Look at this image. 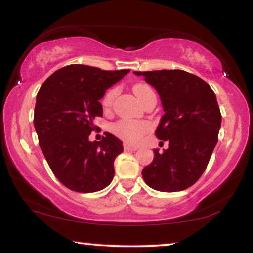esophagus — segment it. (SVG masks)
Listing matches in <instances>:
<instances>
[{"label":"esophagus","instance_id":"esophagus-1","mask_svg":"<svg viewBox=\"0 0 253 253\" xmlns=\"http://www.w3.org/2000/svg\"><path fill=\"white\" fill-rule=\"evenodd\" d=\"M123 148H124V151H137L138 150L137 146H132V145L126 144V143L123 144Z\"/></svg>","mask_w":253,"mask_h":253}]
</instances>
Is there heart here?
Instances as JSON below:
<instances>
[{"label":"heart","mask_w":253,"mask_h":253,"mask_svg":"<svg viewBox=\"0 0 253 253\" xmlns=\"http://www.w3.org/2000/svg\"><path fill=\"white\" fill-rule=\"evenodd\" d=\"M133 92L137 98L144 102L148 96L155 95L154 89L150 85L144 84V83H138L133 86ZM116 96V88H110L106 92L102 98V107L108 109ZM151 129V123L147 121L141 120H132V119H121L114 122L110 126V131L115 134L116 137L131 144H138L141 138L148 130Z\"/></svg>","instance_id":"heart-1"}]
</instances>
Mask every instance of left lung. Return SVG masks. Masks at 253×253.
Segmentation results:
<instances>
[{
	"instance_id": "obj_1",
	"label": "left lung",
	"mask_w": 253,
	"mask_h": 253,
	"mask_svg": "<svg viewBox=\"0 0 253 253\" xmlns=\"http://www.w3.org/2000/svg\"><path fill=\"white\" fill-rule=\"evenodd\" d=\"M154 86L165 114L155 136L169 143L141 171L152 189L176 192L200 178L217 143L221 113L215 93L205 81L184 70L134 71ZM164 141H161L164 144Z\"/></svg>"
}]
</instances>
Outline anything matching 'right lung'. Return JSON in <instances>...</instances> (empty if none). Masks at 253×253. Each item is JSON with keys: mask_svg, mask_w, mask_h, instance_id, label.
<instances>
[{"mask_svg": "<svg viewBox=\"0 0 253 253\" xmlns=\"http://www.w3.org/2000/svg\"><path fill=\"white\" fill-rule=\"evenodd\" d=\"M129 71L70 64L50 75L38 92L33 122L40 148L53 174L72 191L95 192L113 181L122 141L109 132L100 141L88 137L98 127L93 120L102 116L99 100Z\"/></svg>", "mask_w": 253, "mask_h": 253, "instance_id": "obj_1", "label": "right lung"}]
</instances>
